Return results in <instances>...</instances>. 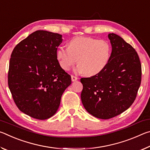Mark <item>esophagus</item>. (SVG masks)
Here are the masks:
<instances>
[{
    "instance_id": "1",
    "label": "esophagus",
    "mask_w": 150,
    "mask_h": 150,
    "mask_svg": "<svg viewBox=\"0 0 150 150\" xmlns=\"http://www.w3.org/2000/svg\"><path fill=\"white\" fill-rule=\"evenodd\" d=\"M78 79V77H76V76L74 75H71V80L72 81H75Z\"/></svg>"
}]
</instances>
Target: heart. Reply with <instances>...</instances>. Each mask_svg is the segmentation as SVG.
<instances>
[{
  "mask_svg": "<svg viewBox=\"0 0 150 150\" xmlns=\"http://www.w3.org/2000/svg\"><path fill=\"white\" fill-rule=\"evenodd\" d=\"M111 49L105 40L90 37H75L68 44V47L61 46L57 56L61 67L69 70L77 62V71L88 76L98 74L107 65Z\"/></svg>",
  "mask_w": 150,
  "mask_h": 150,
  "instance_id": "b5f03b06",
  "label": "heart"
}]
</instances>
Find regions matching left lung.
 I'll return each mask as SVG.
<instances>
[{
    "instance_id": "8db88e82",
    "label": "left lung",
    "mask_w": 150,
    "mask_h": 150,
    "mask_svg": "<svg viewBox=\"0 0 150 150\" xmlns=\"http://www.w3.org/2000/svg\"><path fill=\"white\" fill-rule=\"evenodd\" d=\"M112 53L103 71L81 78V101L91 115L109 119L122 113L135 100L142 81V65L130 44L115 34H109Z\"/></svg>"
}]
</instances>
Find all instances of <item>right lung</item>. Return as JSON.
I'll return each mask as SVG.
<instances>
[{
	"mask_svg": "<svg viewBox=\"0 0 150 150\" xmlns=\"http://www.w3.org/2000/svg\"><path fill=\"white\" fill-rule=\"evenodd\" d=\"M62 35L37 30L18 43L9 62L8 85L20 111L38 120L54 116L71 83L57 60Z\"/></svg>",
	"mask_w": 150,
	"mask_h": 150,
	"instance_id": "1",
	"label": "right lung"
}]
</instances>
